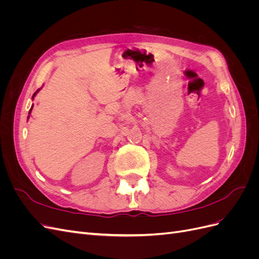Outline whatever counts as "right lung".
<instances>
[{"label":"right lung","instance_id":"1","mask_svg":"<svg viewBox=\"0 0 259 259\" xmlns=\"http://www.w3.org/2000/svg\"><path fill=\"white\" fill-rule=\"evenodd\" d=\"M37 92H38V90H37V91H36V92H35V93H34V94H33V96H32V98H33V97H34V96H35V94H36V93H37ZM31 109H32V108H31ZM31 109H30V112H31ZM30 112H29V114H30Z\"/></svg>","mask_w":259,"mask_h":259}]
</instances>
